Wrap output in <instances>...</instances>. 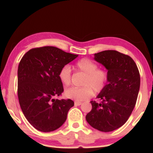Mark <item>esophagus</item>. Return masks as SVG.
Segmentation results:
<instances>
[{"label": "esophagus", "instance_id": "1", "mask_svg": "<svg viewBox=\"0 0 153 153\" xmlns=\"http://www.w3.org/2000/svg\"><path fill=\"white\" fill-rule=\"evenodd\" d=\"M82 104V102H80V101H75V106H80V105Z\"/></svg>", "mask_w": 153, "mask_h": 153}]
</instances>
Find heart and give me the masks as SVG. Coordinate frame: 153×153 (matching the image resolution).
Returning <instances> with one entry per match:
<instances>
[{
  "label": "heart",
  "mask_w": 153,
  "mask_h": 153,
  "mask_svg": "<svg viewBox=\"0 0 153 153\" xmlns=\"http://www.w3.org/2000/svg\"><path fill=\"white\" fill-rule=\"evenodd\" d=\"M77 71L85 74L81 82L82 87L71 88L65 91V96L76 101H82L90 99L94 94H100L104 91L109 80V73L104 68H98V65L88 58H82L75 65ZM59 80L65 85L71 83L72 72L70 65H65L59 70Z\"/></svg>",
  "instance_id": "obj_1"
}]
</instances>
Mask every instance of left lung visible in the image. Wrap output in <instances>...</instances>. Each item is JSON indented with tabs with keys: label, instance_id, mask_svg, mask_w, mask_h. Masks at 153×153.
Segmentation results:
<instances>
[{
	"label": "left lung",
	"instance_id": "obj_1",
	"mask_svg": "<svg viewBox=\"0 0 153 153\" xmlns=\"http://www.w3.org/2000/svg\"><path fill=\"white\" fill-rule=\"evenodd\" d=\"M94 55L95 60L108 70L109 80L97 96L101 101H91L92 109L85 119L94 129L107 132L122 127L130 117L140 91V75L136 63L127 54L105 50Z\"/></svg>",
	"mask_w": 153,
	"mask_h": 153
}]
</instances>
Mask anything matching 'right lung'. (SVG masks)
Wrapping results in <instances>:
<instances>
[{
  "mask_svg": "<svg viewBox=\"0 0 153 153\" xmlns=\"http://www.w3.org/2000/svg\"><path fill=\"white\" fill-rule=\"evenodd\" d=\"M78 57L54 47L33 48L23 56L18 68V98L23 113L39 131L50 132L64 124L71 99H54L64 91L59 70Z\"/></svg>",
  "mask_w": 153,
  "mask_h": 153,
  "instance_id": "add662e5",
  "label": "right lung"
}]
</instances>
